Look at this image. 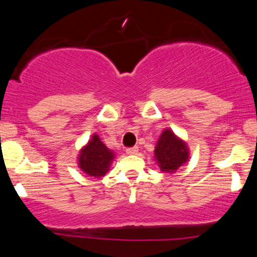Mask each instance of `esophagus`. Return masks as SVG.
Wrapping results in <instances>:
<instances>
[{"instance_id": "obj_1", "label": "esophagus", "mask_w": 257, "mask_h": 257, "mask_svg": "<svg viewBox=\"0 0 257 257\" xmlns=\"http://www.w3.org/2000/svg\"><path fill=\"white\" fill-rule=\"evenodd\" d=\"M126 155H131V156H134V155H138L139 152V147L135 146V147H129V149L125 150Z\"/></svg>"}]
</instances>
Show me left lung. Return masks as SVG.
<instances>
[{
	"mask_svg": "<svg viewBox=\"0 0 257 257\" xmlns=\"http://www.w3.org/2000/svg\"><path fill=\"white\" fill-rule=\"evenodd\" d=\"M190 149L185 140L167 128L162 132L155 147V162L163 173L173 174L187 163Z\"/></svg>",
	"mask_w": 257,
	"mask_h": 257,
	"instance_id": "left-lung-1",
	"label": "left lung"
}]
</instances>
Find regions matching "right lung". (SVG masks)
<instances>
[{
	"instance_id": "right-lung-1",
	"label": "right lung",
	"mask_w": 257,
	"mask_h": 257,
	"mask_svg": "<svg viewBox=\"0 0 257 257\" xmlns=\"http://www.w3.org/2000/svg\"><path fill=\"white\" fill-rule=\"evenodd\" d=\"M114 152L100 140L98 134H93L87 144L79 150L77 164L84 174L94 178H102L110 170L114 159Z\"/></svg>"
}]
</instances>
